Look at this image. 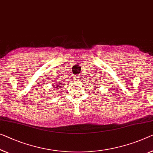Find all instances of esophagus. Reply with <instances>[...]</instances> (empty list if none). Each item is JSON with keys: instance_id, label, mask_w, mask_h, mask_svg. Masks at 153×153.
<instances>
[{"instance_id": "34e87169", "label": "esophagus", "mask_w": 153, "mask_h": 153, "mask_svg": "<svg viewBox=\"0 0 153 153\" xmlns=\"http://www.w3.org/2000/svg\"><path fill=\"white\" fill-rule=\"evenodd\" d=\"M80 79H79V77H78V76H76V79H75V80H76V81H79V80Z\"/></svg>"}]
</instances>
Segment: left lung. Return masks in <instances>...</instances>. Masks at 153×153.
<instances>
[{
    "label": "left lung",
    "instance_id": "left-lung-1",
    "mask_svg": "<svg viewBox=\"0 0 153 153\" xmlns=\"http://www.w3.org/2000/svg\"><path fill=\"white\" fill-rule=\"evenodd\" d=\"M98 85H99V84H98ZM96 87V86H95Z\"/></svg>",
    "mask_w": 153,
    "mask_h": 153
}]
</instances>
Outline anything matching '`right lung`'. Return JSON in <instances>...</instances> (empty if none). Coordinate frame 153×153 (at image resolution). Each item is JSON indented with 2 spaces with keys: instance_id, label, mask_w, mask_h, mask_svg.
<instances>
[{
  "instance_id": "1",
  "label": "right lung",
  "mask_w": 153,
  "mask_h": 153,
  "mask_svg": "<svg viewBox=\"0 0 153 153\" xmlns=\"http://www.w3.org/2000/svg\"><path fill=\"white\" fill-rule=\"evenodd\" d=\"M53 88L55 89H59L61 87H62V84L59 83H56L55 85H53Z\"/></svg>"
}]
</instances>
